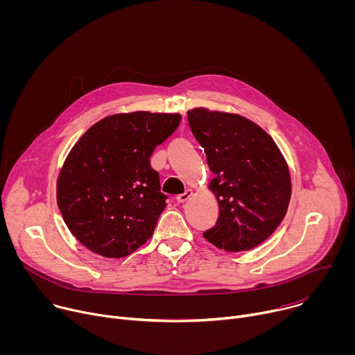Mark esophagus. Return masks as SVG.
Masks as SVG:
<instances>
[{"label":"esophagus","instance_id":"1","mask_svg":"<svg viewBox=\"0 0 355 355\" xmlns=\"http://www.w3.org/2000/svg\"><path fill=\"white\" fill-rule=\"evenodd\" d=\"M192 189H185V192L184 193H180L178 196H177V200L178 202H181V204H182V202H187L191 196H192Z\"/></svg>","mask_w":355,"mask_h":355}]
</instances>
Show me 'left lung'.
Wrapping results in <instances>:
<instances>
[{
    "mask_svg": "<svg viewBox=\"0 0 355 355\" xmlns=\"http://www.w3.org/2000/svg\"><path fill=\"white\" fill-rule=\"evenodd\" d=\"M188 122L215 174L209 189L219 204L204 237L230 252L254 248L286 215L292 185L282 153L264 129L236 114L193 108Z\"/></svg>",
    "mask_w": 355,
    "mask_h": 355,
    "instance_id": "8db88e82",
    "label": "left lung"
}]
</instances>
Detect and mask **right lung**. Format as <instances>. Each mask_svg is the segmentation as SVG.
Returning <instances> with one entry per match:
<instances>
[{"mask_svg":"<svg viewBox=\"0 0 355 355\" xmlns=\"http://www.w3.org/2000/svg\"><path fill=\"white\" fill-rule=\"evenodd\" d=\"M180 122V114H116L73 146L58 178V207L83 245L121 259L153 236L167 195L150 156Z\"/></svg>","mask_w":355,"mask_h":355,"instance_id":"1","label":"right lung"}]
</instances>
